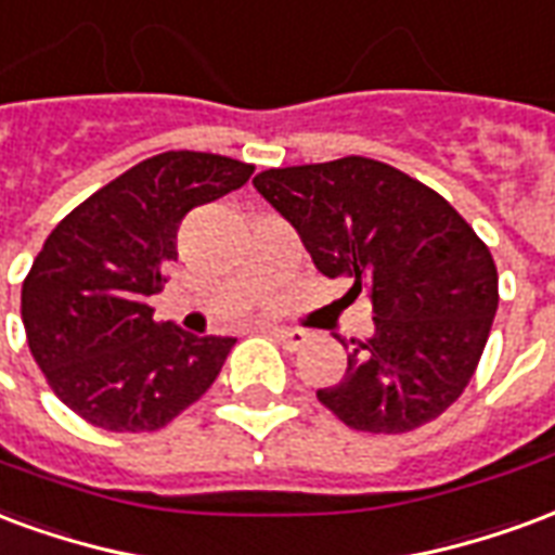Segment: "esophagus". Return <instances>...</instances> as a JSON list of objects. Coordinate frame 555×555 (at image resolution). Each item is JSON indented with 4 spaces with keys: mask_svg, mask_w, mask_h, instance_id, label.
Masks as SVG:
<instances>
[{
    "mask_svg": "<svg viewBox=\"0 0 555 555\" xmlns=\"http://www.w3.org/2000/svg\"><path fill=\"white\" fill-rule=\"evenodd\" d=\"M272 334L278 337V343H281L283 349H301L307 343V334L301 331V327H272Z\"/></svg>",
    "mask_w": 555,
    "mask_h": 555,
    "instance_id": "1",
    "label": "esophagus"
}]
</instances>
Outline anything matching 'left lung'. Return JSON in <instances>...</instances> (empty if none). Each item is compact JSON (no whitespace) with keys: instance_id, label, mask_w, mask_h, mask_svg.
I'll return each instance as SVG.
<instances>
[{"instance_id":"8db88e82","label":"left lung","mask_w":555,"mask_h":555,"mask_svg":"<svg viewBox=\"0 0 555 555\" xmlns=\"http://www.w3.org/2000/svg\"><path fill=\"white\" fill-rule=\"evenodd\" d=\"M254 189L319 272L349 278L372 301V337L349 351L343 382L317 390L319 402L372 435L443 414L473 378L500 301L482 238L438 192L363 156L269 168Z\"/></svg>"}]
</instances>
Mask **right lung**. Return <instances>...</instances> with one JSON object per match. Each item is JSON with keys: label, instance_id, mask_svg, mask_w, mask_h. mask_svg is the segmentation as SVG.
I'll return each instance as SVG.
<instances>
[{"label": "right lung", "instance_id": "1", "mask_svg": "<svg viewBox=\"0 0 555 555\" xmlns=\"http://www.w3.org/2000/svg\"><path fill=\"white\" fill-rule=\"evenodd\" d=\"M254 165L168 150L59 221L23 281L28 349L64 405L106 431H153L209 390L233 337L153 322L194 206L248 183Z\"/></svg>", "mask_w": 555, "mask_h": 555}]
</instances>
